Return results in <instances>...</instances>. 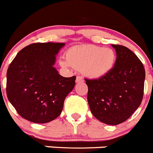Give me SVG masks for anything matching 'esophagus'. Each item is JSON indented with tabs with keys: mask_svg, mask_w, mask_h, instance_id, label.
I'll list each match as a JSON object with an SVG mask.
<instances>
[{
	"mask_svg": "<svg viewBox=\"0 0 153 153\" xmlns=\"http://www.w3.org/2000/svg\"><path fill=\"white\" fill-rule=\"evenodd\" d=\"M83 81H84V80H83L82 77L80 76H76V83L82 82Z\"/></svg>",
	"mask_w": 153,
	"mask_h": 153,
	"instance_id": "34e87169",
	"label": "esophagus"
}]
</instances>
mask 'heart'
Returning a JSON list of instances; mask_svg holds the SVG:
<instances>
[{
  "mask_svg": "<svg viewBox=\"0 0 153 153\" xmlns=\"http://www.w3.org/2000/svg\"><path fill=\"white\" fill-rule=\"evenodd\" d=\"M117 55L109 48L93 45H83L70 48L66 54V59L60 60L62 67L72 66L82 71L85 76L97 79L108 74L115 65Z\"/></svg>",
  "mask_w": 153,
  "mask_h": 153,
  "instance_id": "obj_1",
  "label": "heart"
}]
</instances>
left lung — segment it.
Listing matches in <instances>:
<instances>
[{"label":"left lung","instance_id":"obj_1","mask_svg":"<svg viewBox=\"0 0 153 153\" xmlns=\"http://www.w3.org/2000/svg\"><path fill=\"white\" fill-rule=\"evenodd\" d=\"M112 47L117 54L112 70L99 79L85 80L93 115L105 124L117 125L129 118L141 103L145 69L138 57L126 47Z\"/></svg>","mask_w":153,"mask_h":153}]
</instances>
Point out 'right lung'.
<instances>
[{
    "label": "right lung",
    "mask_w": 153,
    "mask_h": 153,
    "mask_svg": "<svg viewBox=\"0 0 153 153\" xmlns=\"http://www.w3.org/2000/svg\"><path fill=\"white\" fill-rule=\"evenodd\" d=\"M65 43H34L19 51L7 73V95L23 118L37 123L52 121L62 111L76 76L63 77L53 67Z\"/></svg>",
    "instance_id": "right-lung-1"
}]
</instances>
